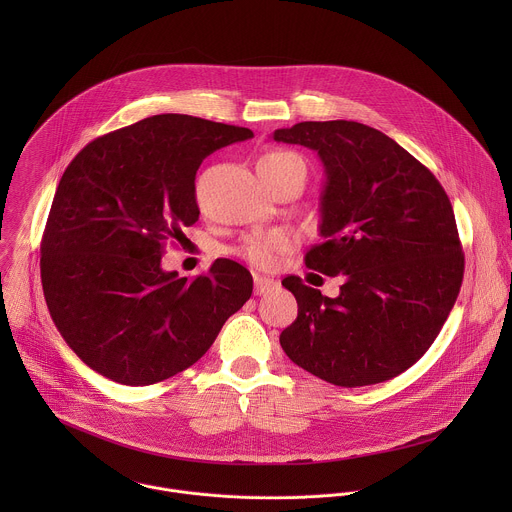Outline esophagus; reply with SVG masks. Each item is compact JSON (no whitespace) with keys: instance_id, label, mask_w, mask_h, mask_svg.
<instances>
[{"instance_id":"1","label":"esophagus","mask_w":512,"mask_h":512,"mask_svg":"<svg viewBox=\"0 0 512 512\" xmlns=\"http://www.w3.org/2000/svg\"><path fill=\"white\" fill-rule=\"evenodd\" d=\"M278 288V282L260 274H254V293L256 295H264V293L272 292Z\"/></svg>"}]
</instances>
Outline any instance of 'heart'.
Returning <instances> with one entry per match:
<instances>
[{"label":"heart","mask_w":512,"mask_h":512,"mask_svg":"<svg viewBox=\"0 0 512 512\" xmlns=\"http://www.w3.org/2000/svg\"><path fill=\"white\" fill-rule=\"evenodd\" d=\"M256 171L262 175H280L286 171H299L305 175V163L293 151L272 149L258 159ZM295 242L297 236L292 230L276 228L270 232H256L246 236L236 252L256 268H274L278 266L280 258L292 250Z\"/></svg>","instance_id":"obj_1"}]
</instances>
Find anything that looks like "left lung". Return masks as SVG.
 I'll use <instances>...</instances> for the list:
<instances>
[{"label":"left lung","mask_w":512,"mask_h":512,"mask_svg":"<svg viewBox=\"0 0 512 512\" xmlns=\"http://www.w3.org/2000/svg\"><path fill=\"white\" fill-rule=\"evenodd\" d=\"M274 140L321 157L323 242L305 266L343 278L335 299L297 276L282 280L297 301V319L280 335L284 353L335 386L398 376L432 347L463 282L447 193L414 155L359 122H299Z\"/></svg>","instance_id":"1"}]
</instances>
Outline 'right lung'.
<instances>
[{
  "mask_svg": "<svg viewBox=\"0 0 512 512\" xmlns=\"http://www.w3.org/2000/svg\"><path fill=\"white\" fill-rule=\"evenodd\" d=\"M248 128L159 114L82 147L65 169L41 238L51 317L102 376L147 386L195 365L252 295V276L219 258L191 280L161 270L165 242L199 220L195 175Z\"/></svg>",
  "mask_w": 512,
  "mask_h": 512,
  "instance_id": "1",
  "label": "right lung"
}]
</instances>
